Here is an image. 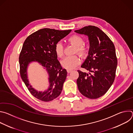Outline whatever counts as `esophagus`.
<instances>
[{
  "label": "esophagus",
  "mask_w": 133,
  "mask_h": 133,
  "mask_svg": "<svg viewBox=\"0 0 133 133\" xmlns=\"http://www.w3.org/2000/svg\"><path fill=\"white\" fill-rule=\"evenodd\" d=\"M67 71L68 73H70V72L72 71V70H69V69H67Z\"/></svg>",
  "instance_id": "1"
}]
</instances>
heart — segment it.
Here are the masks:
<instances>
[{
	"label": "heart",
	"mask_w": 133,
	"mask_h": 133,
	"mask_svg": "<svg viewBox=\"0 0 133 133\" xmlns=\"http://www.w3.org/2000/svg\"><path fill=\"white\" fill-rule=\"evenodd\" d=\"M68 41L77 47L76 52H77L82 56H85L87 54V50L83 46L84 41L82 37L78 35H73L69 38ZM54 50L56 55L58 57H63L64 55V46L61 42H58L55 44ZM80 62L81 60L78 57L77 55H74L66 57L62 61L61 64L65 68L71 70L78 65Z\"/></svg>",
	"instance_id": "obj_1"
}]
</instances>
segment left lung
I'll use <instances>...</instances> for the list:
<instances>
[{"label":"left lung","mask_w":133,"mask_h":133,"mask_svg":"<svg viewBox=\"0 0 133 133\" xmlns=\"http://www.w3.org/2000/svg\"><path fill=\"white\" fill-rule=\"evenodd\" d=\"M75 31L87 36L89 42L88 55L81 66L89 72L78 70V88L84 96L98 98L108 91L115 79L117 66L115 46L96 26H85Z\"/></svg>","instance_id":"1"}]
</instances>
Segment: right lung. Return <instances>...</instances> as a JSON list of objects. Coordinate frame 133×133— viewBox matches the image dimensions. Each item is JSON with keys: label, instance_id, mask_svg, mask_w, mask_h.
<instances>
[{"label": "right lung", "instance_id": "obj_1", "mask_svg": "<svg viewBox=\"0 0 133 133\" xmlns=\"http://www.w3.org/2000/svg\"><path fill=\"white\" fill-rule=\"evenodd\" d=\"M71 31L43 28L29 35L24 43L19 57L21 76L32 95L42 101H52L62 92L67 72L58 61L54 47ZM32 62L41 64L49 75V87L44 92L36 90L29 84L27 68Z\"/></svg>", "mask_w": 133, "mask_h": 133}]
</instances>
